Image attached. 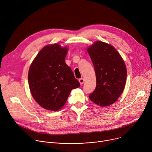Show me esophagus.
<instances>
[{"instance_id": "esophagus-1", "label": "esophagus", "mask_w": 152, "mask_h": 152, "mask_svg": "<svg viewBox=\"0 0 152 152\" xmlns=\"http://www.w3.org/2000/svg\"><path fill=\"white\" fill-rule=\"evenodd\" d=\"M79 83H80V85H82V84H83V82H84V79H83V78H80V79H79Z\"/></svg>"}]
</instances>
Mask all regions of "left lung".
<instances>
[{
	"label": "left lung",
	"instance_id": "8db88e82",
	"mask_svg": "<svg viewBox=\"0 0 152 152\" xmlns=\"http://www.w3.org/2000/svg\"><path fill=\"white\" fill-rule=\"evenodd\" d=\"M87 51L96 76V87L89 98L100 106L111 104L124 88L127 76L124 62L113 46L102 41H96Z\"/></svg>",
	"mask_w": 152,
	"mask_h": 152
}]
</instances>
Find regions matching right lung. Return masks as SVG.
<instances>
[{
	"label": "right lung",
	"instance_id": "obj_1",
	"mask_svg": "<svg viewBox=\"0 0 152 152\" xmlns=\"http://www.w3.org/2000/svg\"><path fill=\"white\" fill-rule=\"evenodd\" d=\"M67 50L58 44L45 46L30 66L28 82L31 94L46 110H60L72 90L80 86L71 68L65 62Z\"/></svg>",
	"mask_w": 152,
	"mask_h": 152
}]
</instances>
